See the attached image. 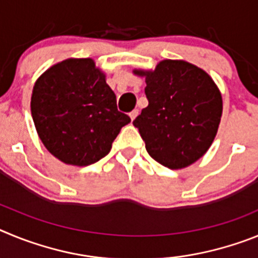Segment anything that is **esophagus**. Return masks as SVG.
<instances>
[{
    "instance_id": "esophagus-1",
    "label": "esophagus",
    "mask_w": 258,
    "mask_h": 258,
    "mask_svg": "<svg viewBox=\"0 0 258 258\" xmlns=\"http://www.w3.org/2000/svg\"><path fill=\"white\" fill-rule=\"evenodd\" d=\"M138 113H140V111H138V109H134V111H132V112L129 113V116H131V120H132V121H134V118H136L137 116H138Z\"/></svg>"
}]
</instances>
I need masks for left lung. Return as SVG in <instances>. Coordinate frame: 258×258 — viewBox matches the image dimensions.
Wrapping results in <instances>:
<instances>
[{"label": "left lung", "instance_id": "left-lung-1", "mask_svg": "<svg viewBox=\"0 0 258 258\" xmlns=\"http://www.w3.org/2000/svg\"><path fill=\"white\" fill-rule=\"evenodd\" d=\"M145 77L149 106L133 121L152 159L182 169L209 150L222 116V95L206 71L186 60L164 59Z\"/></svg>", "mask_w": 258, "mask_h": 258}]
</instances>
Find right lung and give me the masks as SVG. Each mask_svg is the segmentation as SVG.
I'll list each match as a JSON object with an SVG mask.
<instances>
[{"label": "right lung", "instance_id": "add662e5", "mask_svg": "<svg viewBox=\"0 0 258 258\" xmlns=\"http://www.w3.org/2000/svg\"><path fill=\"white\" fill-rule=\"evenodd\" d=\"M31 112L47 151L70 165L106 156L131 117L117 111L106 74L92 58H68L36 80Z\"/></svg>", "mask_w": 258, "mask_h": 258}]
</instances>
